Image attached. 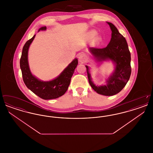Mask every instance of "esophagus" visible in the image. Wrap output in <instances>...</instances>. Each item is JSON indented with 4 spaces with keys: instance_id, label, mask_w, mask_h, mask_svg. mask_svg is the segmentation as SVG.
Returning <instances> with one entry per match:
<instances>
[{
    "instance_id": "esophagus-1",
    "label": "esophagus",
    "mask_w": 153,
    "mask_h": 153,
    "mask_svg": "<svg viewBox=\"0 0 153 153\" xmlns=\"http://www.w3.org/2000/svg\"><path fill=\"white\" fill-rule=\"evenodd\" d=\"M79 60L81 63H84L87 61V56L84 54H80L79 57Z\"/></svg>"
}]
</instances>
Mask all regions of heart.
Masks as SVG:
<instances>
[{
  "label": "heart",
  "mask_w": 153,
  "mask_h": 153,
  "mask_svg": "<svg viewBox=\"0 0 153 153\" xmlns=\"http://www.w3.org/2000/svg\"><path fill=\"white\" fill-rule=\"evenodd\" d=\"M96 34H97V32H96V31H95V30H92V31H91L89 32V36H90L91 38H92V37L95 36L96 35ZM99 37H98V36L95 37V39H94V42H95V43H97V42H99Z\"/></svg>",
  "instance_id": "1"
}]
</instances>
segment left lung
<instances>
[{"label": "left lung", "instance_id": "1", "mask_svg": "<svg viewBox=\"0 0 153 153\" xmlns=\"http://www.w3.org/2000/svg\"><path fill=\"white\" fill-rule=\"evenodd\" d=\"M112 31L111 39L107 47L102 49L89 48V50L97 61H112L115 64V71L107 80V84L96 86L92 81L89 73V67L85 66L88 81L91 87L97 94L104 96H113L123 88L130 77L131 73V54L127 41L111 23L107 22Z\"/></svg>", "mask_w": 153, "mask_h": 153}]
</instances>
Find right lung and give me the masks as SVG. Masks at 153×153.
Segmentation results:
<instances>
[{
    "mask_svg": "<svg viewBox=\"0 0 153 153\" xmlns=\"http://www.w3.org/2000/svg\"><path fill=\"white\" fill-rule=\"evenodd\" d=\"M46 30V27H41L40 30ZM34 35L25 44L20 59V67L23 80L26 87L34 94L44 100L56 99L65 94L71 82L74 69L78 64V59L75 58L69 64L57 78L49 81L38 80L30 72L28 63V51L30 45L34 39Z\"/></svg>",
    "mask_w": 153,
    "mask_h": 153,
    "instance_id": "add662e5",
    "label": "right lung"
}]
</instances>
